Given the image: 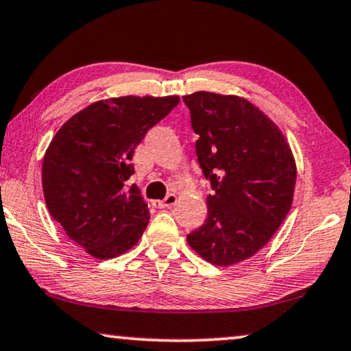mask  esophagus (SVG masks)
<instances>
[{"label": "esophagus", "mask_w": 351, "mask_h": 351, "mask_svg": "<svg viewBox=\"0 0 351 351\" xmlns=\"http://www.w3.org/2000/svg\"><path fill=\"white\" fill-rule=\"evenodd\" d=\"M176 200L178 197L175 194H169L164 200H156L154 206H157V208H169V206H173L176 204Z\"/></svg>", "instance_id": "34e87169"}]
</instances>
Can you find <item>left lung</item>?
Returning a JSON list of instances; mask_svg holds the SVG:
<instances>
[{"instance_id": "obj_1", "label": "left lung", "mask_w": 351, "mask_h": 351, "mask_svg": "<svg viewBox=\"0 0 351 351\" xmlns=\"http://www.w3.org/2000/svg\"><path fill=\"white\" fill-rule=\"evenodd\" d=\"M182 101L199 135L197 160L213 189L208 216L187 243L210 264L227 267L258 253L285 221L295 162L280 128L245 98L195 92Z\"/></svg>"}]
</instances>
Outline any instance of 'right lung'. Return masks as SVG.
<instances>
[{"label":"right lung","mask_w":351,"mask_h":351,"mask_svg":"<svg viewBox=\"0 0 351 351\" xmlns=\"http://www.w3.org/2000/svg\"><path fill=\"white\" fill-rule=\"evenodd\" d=\"M180 97H119L92 103L62 125L43 162L47 210L73 241L97 259L135 246L149 223L132 157L149 128Z\"/></svg>","instance_id":"obj_1"}]
</instances>
